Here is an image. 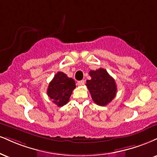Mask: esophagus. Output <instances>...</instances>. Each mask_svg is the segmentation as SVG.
I'll return each mask as SVG.
<instances>
[{"mask_svg":"<svg viewBox=\"0 0 157 157\" xmlns=\"http://www.w3.org/2000/svg\"><path fill=\"white\" fill-rule=\"evenodd\" d=\"M84 84H85V81L84 80H80V81H78V82H77V85H78L79 86H83Z\"/></svg>","mask_w":157,"mask_h":157,"instance_id":"1","label":"esophagus"}]
</instances>
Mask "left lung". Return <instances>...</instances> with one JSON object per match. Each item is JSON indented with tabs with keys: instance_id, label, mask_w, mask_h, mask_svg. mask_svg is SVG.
<instances>
[{
	"instance_id": "obj_1",
	"label": "left lung",
	"mask_w": 157,
	"mask_h": 157,
	"mask_svg": "<svg viewBox=\"0 0 157 157\" xmlns=\"http://www.w3.org/2000/svg\"><path fill=\"white\" fill-rule=\"evenodd\" d=\"M89 75L91 79L86 81V86L92 99L99 106H105L116 95L117 87L115 80L102 68L90 71Z\"/></svg>"
}]
</instances>
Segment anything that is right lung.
Returning a JSON list of instances; mask_svg holds the SVG:
<instances>
[{
	"instance_id": "obj_1",
	"label": "right lung",
	"mask_w": 157,
	"mask_h": 157,
	"mask_svg": "<svg viewBox=\"0 0 157 157\" xmlns=\"http://www.w3.org/2000/svg\"><path fill=\"white\" fill-rule=\"evenodd\" d=\"M76 88L75 82L71 77L61 71H58L48 86L47 93L58 107L68 103L73 90Z\"/></svg>"
}]
</instances>
